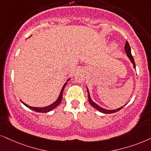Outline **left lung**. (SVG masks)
Here are the masks:
<instances>
[{"label":"left lung","instance_id":"obj_1","mask_svg":"<svg viewBox=\"0 0 151 151\" xmlns=\"http://www.w3.org/2000/svg\"><path fill=\"white\" fill-rule=\"evenodd\" d=\"M125 52L127 53V56H128V58H129V60H131L132 63L133 64V65H134V68H135V63H134V58H133V56H132V53H131V49H130V46H129L128 42L126 41V43H125ZM87 91H88V101H89V103L91 104V105L93 106L95 109H96L97 110H98L99 111L102 112L103 114H112V113H115L116 111H120L121 109L123 107V106H122V107H120L117 109H114V110H108V109H103L102 107H101L98 105V104H97L96 103H95L93 101L91 100V96H90V94H89V91H88V89L87 88Z\"/></svg>","mask_w":151,"mask_h":151}]
</instances>
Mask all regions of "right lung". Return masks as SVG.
I'll list each match as a JSON object with an SVG mask.
<instances>
[{
    "mask_svg": "<svg viewBox=\"0 0 151 151\" xmlns=\"http://www.w3.org/2000/svg\"><path fill=\"white\" fill-rule=\"evenodd\" d=\"M70 79H68V81H67V82L69 81ZM67 82H66L65 83L63 86L62 89H61V91H60V95H59V97H58V98L57 99V100L56 101V102H53V104H50V105H49V106H45V107H33V106H28V104H25V103L23 102L22 101V102L24 104L25 106H27V107L30 109L35 111H36V112H40V113H47V112L50 111L53 109L56 108V106H58L59 104H60V103L61 102V100H62V98H63V90L65 88V86L67 85Z\"/></svg>",
    "mask_w": 151,
    "mask_h": 151,
    "instance_id": "1",
    "label": "right lung"
}]
</instances>
